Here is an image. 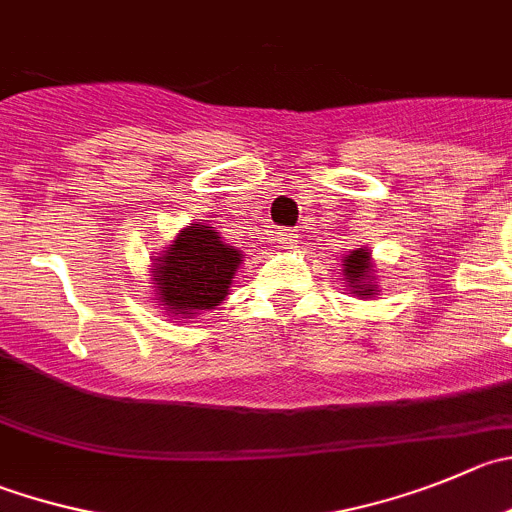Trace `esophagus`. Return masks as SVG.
<instances>
[{
  "instance_id": "esophagus-1",
  "label": "esophagus",
  "mask_w": 512,
  "mask_h": 512,
  "mask_svg": "<svg viewBox=\"0 0 512 512\" xmlns=\"http://www.w3.org/2000/svg\"><path fill=\"white\" fill-rule=\"evenodd\" d=\"M296 238H299V233H296L294 228H281V231L276 233V241L281 243V248H289V246H294V243H296Z\"/></svg>"
}]
</instances>
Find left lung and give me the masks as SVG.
I'll use <instances>...</instances> for the list:
<instances>
[{"label":"left lung","instance_id":"left-lung-1","mask_svg":"<svg viewBox=\"0 0 512 512\" xmlns=\"http://www.w3.org/2000/svg\"><path fill=\"white\" fill-rule=\"evenodd\" d=\"M342 266L344 276H347L349 286H352V294H357L359 299H372L377 294V279H374L372 256H369L367 248L349 251V256H344Z\"/></svg>","mask_w":512,"mask_h":512}]
</instances>
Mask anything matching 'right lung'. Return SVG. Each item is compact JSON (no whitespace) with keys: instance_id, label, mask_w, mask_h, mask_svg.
<instances>
[{"instance_id":"obj_1","label":"right lung","mask_w":512,"mask_h":512,"mask_svg":"<svg viewBox=\"0 0 512 512\" xmlns=\"http://www.w3.org/2000/svg\"><path fill=\"white\" fill-rule=\"evenodd\" d=\"M241 261L243 253L228 246L213 226L191 223L155 259V301L180 319L216 309L228 296Z\"/></svg>"}]
</instances>
